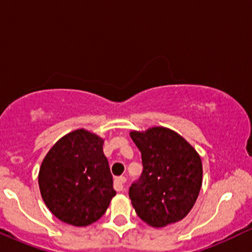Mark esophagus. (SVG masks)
<instances>
[{"label": "esophagus", "mask_w": 252, "mask_h": 252, "mask_svg": "<svg viewBox=\"0 0 252 252\" xmlns=\"http://www.w3.org/2000/svg\"><path fill=\"white\" fill-rule=\"evenodd\" d=\"M126 179L124 176H118V178L115 179L114 182V187L116 190H123L124 189V185H126Z\"/></svg>", "instance_id": "34e87169"}]
</instances>
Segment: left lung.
I'll return each instance as SVG.
<instances>
[{
  "instance_id": "left-lung-1",
  "label": "left lung",
  "mask_w": 252,
  "mask_h": 252,
  "mask_svg": "<svg viewBox=\"0 0 252 252\" xmlns=\"http://www.w3.org/2000/svg\"><path fill=\"white\" fill-rule=\"evenodd\" d=\"M141 152L143 172L129 189L137 216L162 227L189 215L202 184L201 158L182 136L163 126L130 132Z\"/></svg>"
}]
</instances>
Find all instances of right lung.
<instances>
[{
    "mask_svg": "<svg viewBox=\"0 0 252 252\" xmlns=\"http://www.w3.org/2000/svg\"><path fill=\"white\" fill-rule=\"evenodd\" d=\"M103 143L99 136L78 129L60 138L43 158L40 192L59 220L88 226L105 213L116 194Z\"/></svg>",
    "mask_w": 252,
    "mask_h": 252,
    "instance_id": "add662e5",
    "label": "right lung"
}]
</instances>
